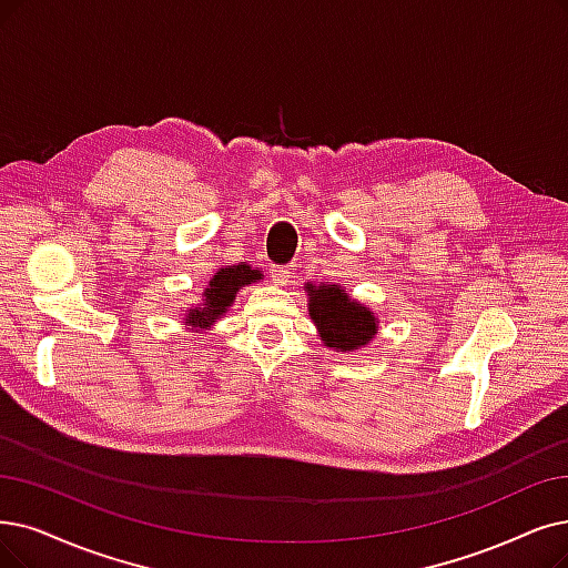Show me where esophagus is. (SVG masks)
I'll list each match as a JSON object with an SVG mask.
<instances>
[{"label":"esophagus","mask_w":568,"mask_h":568,"mask_svg":"<svg viewBox=\"0 0 568 568\" xmlns=\"http://www.w3.org/2000/svg\"><path fill=\"white\" fill-rule=\"evenodd\" d=\"M293 277H296V270H293V265H277L275 270H272V280H275V284H280V286L291 284Z\"/></svg>","instance_id":"34e87169"}]
</instances>
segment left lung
I'll return each instance as SVG.
<instances>
[{
	"label": "left lung",
	"instance_id": "obj_1",
	"mask_svg": "<svg viewBox=\"0 0 568 568\" xmlns=\"http://www.w3.org/2000/svg\"><path fill=\"white\" fill-rule=\"evenodd\" d=\"M307 293L310 316L316 328H320L324 345L339 352H352L371 343L377 333V322L371 310L354 303L335 284L320 288H312L310 284Z\"/></svg>",
	"mask_w": 568,
	"mask_h": 568
}]
</instances>
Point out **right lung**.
I'll return each instance as SVG.
<instances>
[{"label": "right lung", "instance_id": "1", "mask_svg": "<svg viewBox=\"0 0 568 568\" xmlns=\"http://www.w3.org/2000/svg\"><path fill=\"white\" fill-rule=\"evenodd\" d=\"M261 280V272L252 270L248 265H229L221 267L214 280L210 282V288L205 291V305L195 307L189 312V324L193 326H210L216 316H221L233 301L240 286L252 284Z\"/></svg>", "mask_w": 568, "mask_h": 568}]
</instances>
